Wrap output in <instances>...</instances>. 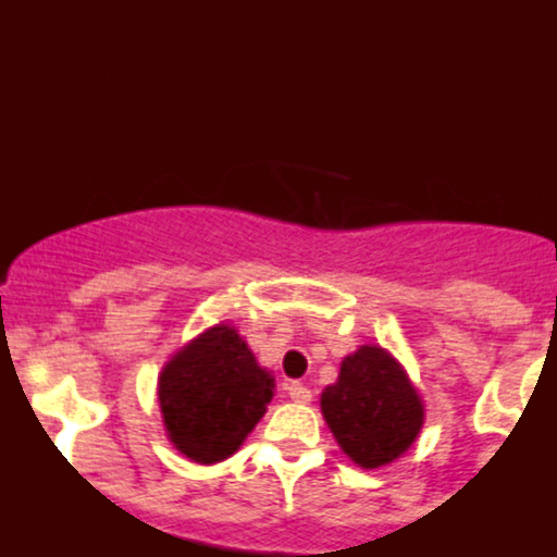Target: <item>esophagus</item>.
<instances>
[{
  "label": "esophagus",
  "instance_id": "esophagus-1",
  "mask_svg": "<svg viewBox=\"0 0 557 557\" xmlns=\"http://www.w3.org/2000/svg\"><path fill=\"white\" fill-rule=\"evenodd\" d=\"M285 389H288V397L294 403H298V406H309V403H312V392H309L307 384L290 382L288 386H285Z\"/></svg>",
  "mask_w": 557,
  "mask_h": 557
}]
</instances>
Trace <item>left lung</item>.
Instances as JSON below:
<instances>
[{"mask_svg":"<svg viewBox=\"0 0 557 557\" xmlns=\"http://www.w3.org/2000/svg\"><path fill=\"white\" fill-rule=\"evenodd\" d=\"M320 411L338 448L362 470L400 459L417 443L426 408L406 366L382 344H362L320 395Z\"/></svg>","mask_w":557,"mask_h":557,"instance_id":"1","label":"left lung"}]
</instances>
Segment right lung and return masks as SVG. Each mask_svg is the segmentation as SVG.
<instances>
[{"label": "right lung", "instance_id": "obj_1", "mask_svg": "<svg viewBox=\"0 0 557 557\" xmlns=\"http://www.w3.org/2000/svg\"><path fill=\"white\" fill-rule=\"evenodd\" d=\"M274 397V373L232 323L205 327L168 357L157 403L171 446L195 465L237 454Z\"/></svg>", "mask_w": 557, "mask_h": 557}]
</instances>
